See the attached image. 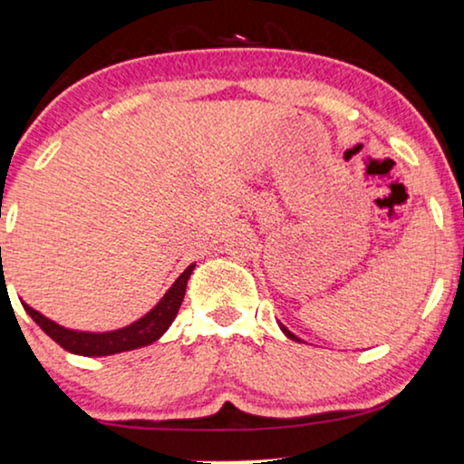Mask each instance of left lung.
<instances>
[{"label":"left lung","mask_w":464,"mask_h":464,"mask_svg":"<svg viewBox=\"0 0 464 464\" xmlns=\"http://www.w3.org/2000/svg\"><path fill=\"white\" fill-rule=\"evenodd\" d=\"M280 329H282V333H284V335H286L288 339H293V342H301V339L296 337V335H293V333H290V331H288L286 326H284V324H280Z\"/></svg>","instance_id":"left-lung-1"}]
</instances>
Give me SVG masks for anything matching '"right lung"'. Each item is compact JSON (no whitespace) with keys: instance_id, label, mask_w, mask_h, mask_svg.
<instances>
[{"instance_id":"add662e5","label":"right lung","mask_w":464,"mask_h":464,"mask_svg":"<svg viewBox=\"0 0 464 464\" xmlns=\"http://www.w3.org/2000/svg\"><path fill=\"white\" fill-rule=\"evenodd\" d=\"M195 265H188L182 271V276L178 277L163 299L146 314L144 318H140L138 323L125 326V329L112 331V333H78L63 329V326L54 324L53 320L42 316L40 312L31 310L29 305H24V312L35 320V324L46 333L53 342H57L61 348L72 352V354L80 356H108L116 354V352L135 350L141 345H148L163 335L169 329V324L174 323L178 310H180L184 293H187V282L190 274H193Z\"/></svg>"}]
</instances>
